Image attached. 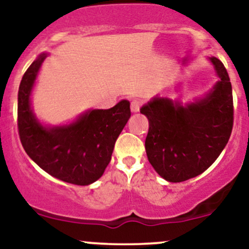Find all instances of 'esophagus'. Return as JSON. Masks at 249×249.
<instances>
[{"label":"esophagus","mask_w":249,"mask_h":249,"mask_svg":"<svg viewBox=\"0 0 249 249\" xmlns=\"http://www.w3.org/2000/svg\"><path fill=\"white\" fill-rule=\"evenodd\" d=\"M141 107H142V102L138 101V99H133V101L131 102V111H132V112L134 113L138 112Z\"/></svg>","instance_id":"34e87169"}]
</instances>
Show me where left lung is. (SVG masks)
Returning <instances> with one entry per match:
<instances>
[{
	"instance_id": "left-lung-1",
	"label": "left lung",
	"mask_w": 249,
	"mask_h": 249,
	"mask_svg": "<svg viewBox=\"0 0 249 249\" xmlns=\"http://www.w3.org/2000/svg\"><path fill=\"white\" fill-rule=\"evenodd\" d=\"M219 77L206 96L182 105L154 97L141 108L148 119L145 150L156 172L181 182L207 170L222 152L233 128L232 84L216 57H210Z\"/></svg>"
}]
</instances>
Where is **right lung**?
<instances>
[{"label": "right lung", "mask_w": 249, "mask_h": 249, "mask_svg": "<svg viewBox=\"0 0 249 249\" xmlns=\"http://www.w3.org/2000/svg\"><path fill=\"white\" fill-rule=\"evenodd\" d=\"M48 53L28 68L18 89L17 126L28 156L50 176L85 186L98 180L111 160L115 142L131 117L124 99L107 110H89L71 124L44 126L31 108L30 96Z\"/></svg>", "instance_id": "right-lung-1"}]
</instances>
